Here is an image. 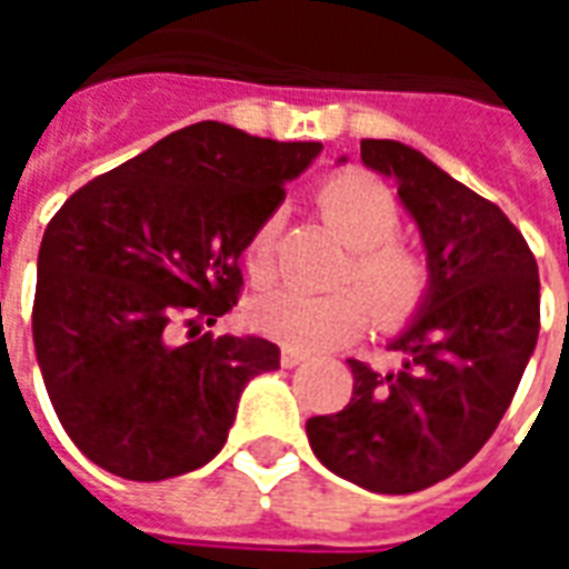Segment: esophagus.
<instances>
[{"label":"esophagus","instance_id":"obj_1","mask_svg":"<svg viewBox=\"0 0 569 569\" xmlns=\"http://www.w3.org/2000/svg\"><path fill=\"white\" fill-rule=\"evenodd\" d=\"M308 359V353H301L298 347H283L280 350V362H283V369H296V366H301Z\"/></svg>","mask_w":569,"mask_h":569}]
</instances>
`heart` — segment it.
Listing matches in <instances>:
<instances>
[{
  "label": "heart",
  "instance_id": "heart-1",
  "mask_svg": "<svg viewBox=\"0 0 569 569\" xmlns=\"http://www.w3.org/2000/svg\"><path fill=\"white\" fill-rule=\"evenodd\" d=\"M320 210L353 247L345 277L357 286L305 292L296 286L264 292L249 320L268 338L298 350H338L369 329L371 308L383 326L406 322L427 296L429 271L415 249L393 240L402 212L393 194L366 173H338L320 188ZM277 212L256 228L247 247V277L268 283L277 264Z\"/></svg>",
  "mask_w": 569,
  "mask_h": 569
}]
</instances>
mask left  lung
<instances>
[{
	"label": "left lung",
	"mask_w": 569,
	"mask_h": 569,
	"mask_svg": "<svg viewBox=\"0 0 569 569\" xmlns=\"http://www.w3.org/2000/svg\"><path fill=\"white\" fill-rule=\"evenodd\" d=\"M362 163L390 176L418 222L429 286L390 341L396 371L347 359L353 396L308 420L326 469L375 493H415L463 469L512 402L539 335V271L506 212L396 140H362ZM345 161V158H341Z\"/></svg>",
	"instance_id": "left-lung-1"
}]
</instances>
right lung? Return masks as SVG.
Wrapping results in <instances>:
<instances>
[{
    "instance_id": "right-lung-1",
    "label": "right lung",
    "mask_w": 569,
    "mask_h": 569,
    "mask_svg": "<svg viewBox=\"0 0 569 569\" xmlns=\"http://www.w3.org/2000/svg\"><path fill=\"white\" fill-rule=\"evenodd\" d=\"M320 151L200 121L57 210L39 249L32 341L57 418L88 460L163 481L222 451L243 387L280 369V347L203 326L234 308L243 249Z\"/></svg>"
}]
</instances>
